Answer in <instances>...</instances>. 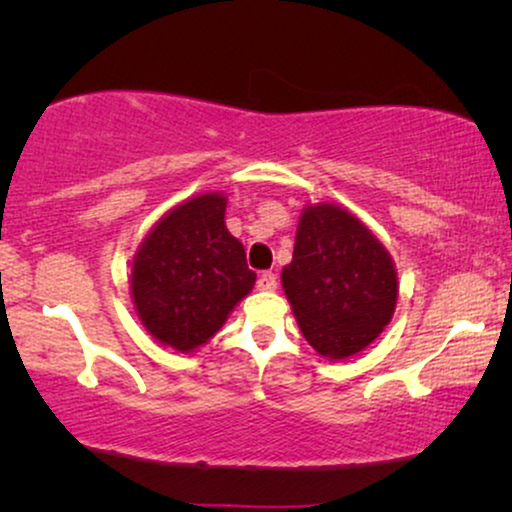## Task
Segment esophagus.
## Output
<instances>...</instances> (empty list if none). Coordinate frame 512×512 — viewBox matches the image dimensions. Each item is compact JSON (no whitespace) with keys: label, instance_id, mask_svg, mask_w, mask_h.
Here are the masks:
<instances>
[{"label":"esophagus","instance_id":"1","mask_svg":"<svg viewBox=\"0 0 512 512\" xmlns=\"http://www.w3.org/2000/svg\"><path fill=\"white\" fill-rule=\"evenodd\" d=\"M256 286L261 291H275L277 289V275H275V272H263V275L258 277Z\"/></svg>","mask_w":512,"mask_h":512}]
</instances>
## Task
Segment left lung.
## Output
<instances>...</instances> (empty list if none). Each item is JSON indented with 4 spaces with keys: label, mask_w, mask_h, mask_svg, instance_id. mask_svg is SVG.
<instances>
[{
    "label": "left lung",
    "mask_w": 512,
    "mask_h": 512,
    "mask_svg": "<svg viewBox=\"0 0 512 512\" xmlns=\"http://www.w3.org/2000/svg\"><path fill=\"white\" fill-rule=\"evenodd\" d=\"M282 284L305 340L331 359L368 347L389 324L398 296L387 249L335 205L307 207L300 216Z\"/></svg>",
    "instance_id": "8db88e82"
}]
</instances>
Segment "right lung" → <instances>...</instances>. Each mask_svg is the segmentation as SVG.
<instances>
[{
	"label": "right lung",
	"mask_w": 512,
	"mask_h": 512,
	"mask_svg": "<svg viewBox=\"0 0 512 512\" xmlns=\"http://www.w3.org/2000/svg\"><path fill=\"white\" fill-rule=\"evenodd\" d=\"M223 214L226 198L216 193L186 200L151 230L132 265L139 319L179 352L212 338L256 282Z\"/></svg>",
	"instance_id": "add662e5"
}]
</instances>
